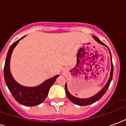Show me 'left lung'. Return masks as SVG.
<instances>
[{
	"label": "left lung",
	"mask_w": 126,
	"mask_h": 126,
	"mask_svg": "<svg viewBox=\"0 0 126 126\" xmlns=\"http://www.w3.org/2000/svg\"><path fill=\"white\" fill-rule=\"evenodd\" d=\"M93 38H94V39L96 40V41L98 42V43L101 44V45H103L107 46L105 44H104L103 42L100 41V40L98 39V38L95 37V36H93ZM109 52H110V58H111V65H112V69H111V72H110V78H109V81H108V82L106 84L105 87H104V88L102 89V90L100 91V92H98L97 94H96L94 96H92V97H91V98H77V97H75V96H72V94H70V93L68 92V89H67V86H65V90H66V95L68 96V98H69V100L72 102L74 104H76V105H78L79 106H86V105H91L93 103H95L96 101L100 99L102 96L104 95L106 91H107L108 88H109V85H110V83L111 81H112V76H113V70H114V66H113L112 64V56H111V53L110 52V50H109Z\"/></svg>",
	"instance_id": "8db88e82"
}]
</instances>
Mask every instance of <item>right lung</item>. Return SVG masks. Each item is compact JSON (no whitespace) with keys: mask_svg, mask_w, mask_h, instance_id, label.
<instances>
[{"mask_svg":"<svg viewBox=\"0 0 126 126\" xmlns=\"http://www.w3.org/2000/svg\"><path fill=\"white\" fill-rule=\"evenodd\" d=\"M22 38L14 42L8 50L4 67V76L6 84L15 100L24 106L33 107L39 105L45 100L50 87L59 76L57 75L35 87L21 86L14 79L10 71V60L13 49Z\"/></svg>","mask_w":126,"mask_h":126,"instance_id":"right-lung-1","label":"right lung"}]
</instances>
